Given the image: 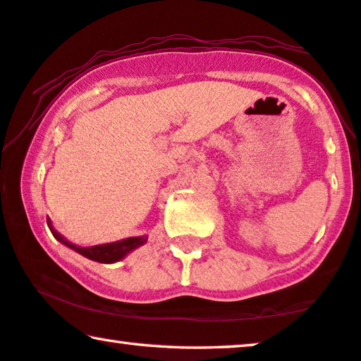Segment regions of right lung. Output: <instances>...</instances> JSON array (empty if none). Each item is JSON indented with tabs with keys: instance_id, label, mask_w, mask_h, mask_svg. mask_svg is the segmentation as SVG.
<instances>
[{
	"instance_id": "1",
	"label": "right lung",
	"mask_w": 361,
	"mask_h": 361,
	"mask_svg": "<svg viewBox=\"0 0 361 361\" xmlns=\"http://www.w3.org/2000/svg\"><path fill=\"white\" fill-rule=\"evenodd\" d=\"M47 225L51 228L54 238L61 241L62 245L68 246V248L77 251L78 255L85 256V258L97 261V263H116L123 258H126L131 251H135L136 248H140L147 241V235H141V236H130V238H123L118 241H113V243H103V245H95V246H77L68 241L66 236H62L59 231L52 226L51 219H47Z\"/></svg>"
}]
</instances>
